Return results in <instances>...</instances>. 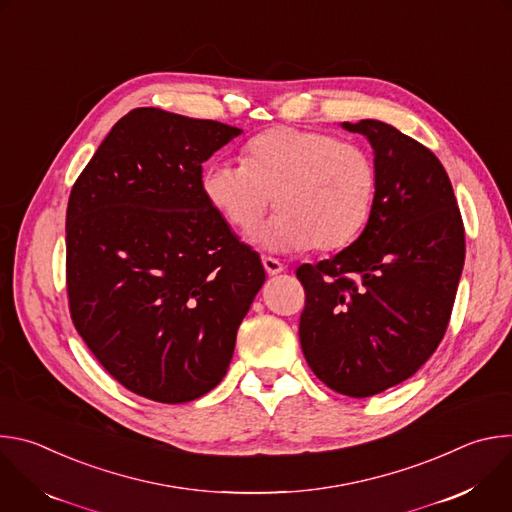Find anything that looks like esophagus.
<instances>
[{"mask_svg":"<svg viewBox=\"0 0 512 512\" xmlns=\"http://www.w3.org/2000/svg\"><path fill=\"white\" fill-rule=\"evenodd\" d=\"M261 261H263V267H265V271H267L269 275H277V273L285 271L283 263H279V261H277V259H273V257H263Z\"/></svg>","mask_w":512,"mask_h":512,"instance_id":"1","label":"esophagus"}]
</instances>
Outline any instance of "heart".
<instances>
[{"label": "heart", "mask_w": 512, "mask_h": 512, "mask_svg": "<svg viewBox=\"0 0 512 512\" xmlns=\"http://www.w3.org/2000/svg\"><path fill=\"white\" fill-rule=\"evenodd\" d=\"M377 168L371 156L336 135L273 127L245 145V164L214 162L202 174V194L237 231L253 229L277 198L279 214L249 235L261 251L314 247L336 251L367 227Z\"/></svg>", "instance_id": "obj_1"}]
</instances>
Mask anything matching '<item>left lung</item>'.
I'll list each match as a JSON object with an SVG mask.
<instances>
[{"label": "left lung", "instance_id": "8db88e82", "mask_svg": "<svg viewBox=\"0 0 512 512\" xmlns=\"http://www.w3.org/2000/svg\"><path fill=\"white\" fill-rule=\"evenodd\" d=\"M369 139L377 196L360 237L302 265L300 342L314 375L362 399L415 375L442 342L466 243L452 182L425 145L389 123H342Z\"/></svg>", "mask_w": 512, "mask_h": 512}]
</instances>
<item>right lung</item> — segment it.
I'll return each instance as SVG.
<instances>
[{
  "label": "right lung",
  "mask_w": 512,
  "mask_h": 512,
  "mask_svg": "<svg viewBox=\"0 0 512 512\" xmlns=\"http://www.w3.org/2000/svg\"><path fill=\"white\" fill-rule=\"evenodd\" d=\"M243 129L156 107L121 117L70 190V316L103 369L158 403L227 375L265 269L202 194V164Z\"/></svg>",
  "instance_id": "obj_1"
}]
</instances>
